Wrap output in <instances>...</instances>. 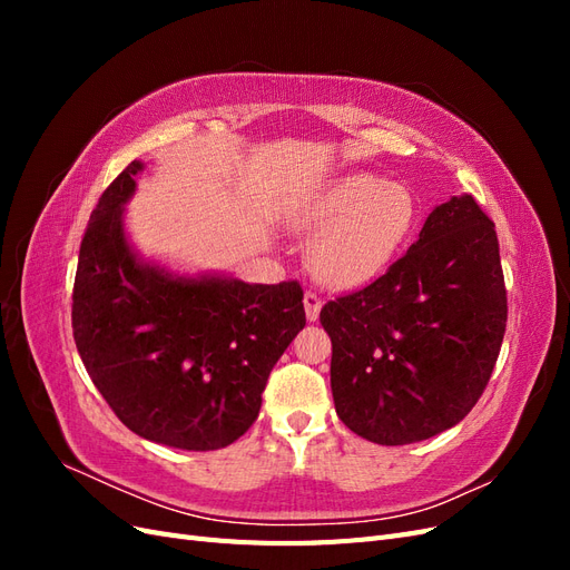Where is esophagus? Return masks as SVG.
Returning a JSON list of instances; mask_svg holds the SVG:
<instances>
[{
	"mask_svg": "<svg viewBox=\"0 0 570 570\" xmlns=\"http://www.w3.org/2000/svg\"><path fill=\"white\" fill-rule=\"evenodd\" d=\"M321 306H323V299L316 295L314 289H308L304 295V308H306V318L308 321H316L318 314H321Z\"/></svg>",
	"mask_w": 570,
	"mask_h": 570,
	"instance_id": "1",
	"label": "esophagus"
}]
</instances>
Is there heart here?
I'll use <instances>...</instances> for the list:
<instances>
[{
	"mask_svg": "<svg viewBox=\"0 0 570 570\" xmlns=\"http://www.w3.org/2000/svg\"><path fill=\"white\" fill-rule=\"evenodd\" d=\"M416 220V202L400 183L373 174H347L295 214V223L321 230L308 247V266L323 283L356 285L383 271Z\"/></svg>",
	"mask_w": 570,
	"mask_h": 570,
	"instance_id": "1",
	"label": "heart"
}]
</instances>
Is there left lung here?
<instances>
[{
    "mask_svg": "<svg viewBox=\"0 0 570 570\" xmlns=\"http://www.w3.org/2000/svg\"><path fill=\"white\" fill-rule=\"evenodd\" d=\"M507 312L494 223L471 195L435 206L385 275L321 308L340 421L387 446L456 425L488 387Z\"/></svg>",
    "mask_w": 570,
    "mask_h": 570,
    "instance_id": "8db88e82",
    "label": "left lung"
}]
</instances>
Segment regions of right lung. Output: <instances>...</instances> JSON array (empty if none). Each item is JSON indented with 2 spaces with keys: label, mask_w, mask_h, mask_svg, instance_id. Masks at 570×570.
I'll list each match as a JSON object with an SVG mask.
<instances>
[{
  "label": "right lung",
  "mask_w": 570,
  "mask_h": 570,
  "mask_svg": "<svg viewBox=\"0 0 570 570\" xmlns=\"http://www.w3.org/2000/svg\"><path fill=\"white\" fill-rule=\"evenodd\" d=\"M140 161L99 197L80 243L73 337L95 387L135 435L209 452L245 435L275 361L306 325L297 281L183 278L142 264L124 204Z\"/></svg>",
  "instance_id": "1"
}]
</instances>
